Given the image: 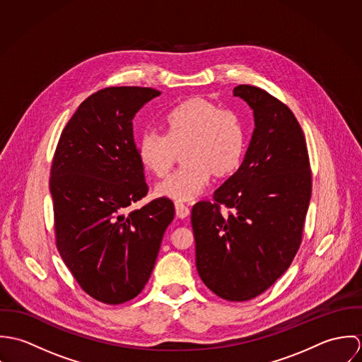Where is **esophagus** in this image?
I'll list each match as a JSON object with an SVG mask.
<instances>
[{
    "instance_id": "esophagus-1",
    "label": "esophagus",
    "mask_w": 362,
    "mask_h": 362,
    "mask_svg": "<svg viewBox=\"0 0 362 362\" xmlns=\"http://www.w3.org/2000/svg\"><path fill=\"white\" fill-rule=\"evenodd\" d=\"M174 205H175V213H177V216L180 218H184V217H187L189 214V207H188V205H185L184 202L177 201Z\"/></svg>"
}]
</instances>
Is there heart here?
Masks as SVG:
<instances>
[{"mask_svg":"<svg viewBox=\"0 0 362 362\" xmlns=\"http://www.w3.org/2000/svg\"><path fill=\"white\" fill-rule=\"evenodd\" d=\"M164 134L148 131L139 142V157L157 177H165L178 152L185 165L161 181L156 192L177 201L201 195L211 174L226 175L240 163L245 146L244 127L231 110L195 99L175 105L163 118Z\"/></svg>","mask_w":362,"mask_h":362,"instance_id":"b5f03b06","label":"heart"}]
</instances>
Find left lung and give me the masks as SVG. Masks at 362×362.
<instances>
[{"mask_svg":"<svg viewBox=\"0 0 362 362\" xmlns=\"http://www.w3.org/2000/svg\"><path fill=\"white\" fill-rule=\"evenodd\" d=\"M254 110L255 129L240 168L191 213L197 269L227 301L266 291L291 264L312 192L310 156L293 111L266 90H233ZM229 209L227 214L221 206Z\"/></svg>","mask_w":362,"mask_h":362,"instance_id":"obj_1","label":"left lung"}]
</instances>
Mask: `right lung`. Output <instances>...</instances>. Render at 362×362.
I'll return each instance as SVG.
<instances>
[{
	"label": "right lung",
	"instance_id": "1",
	"mask_svg": "<svg viewBox=\"0 0 362 362\" xmlns=\"http://www.w3.org/2000/svg\"><path fill=\"white\" fill-rule=\"evenodd\" d=\"M160 95L139 86L93 93L65 125L52 157L57 250L81 288L104 304L144 290L175 214L164 197L127 211L149 191L132 119Z\"/></svg>",
	"mask_w": 362,
	"mask_h": 362
}]
</instances>
